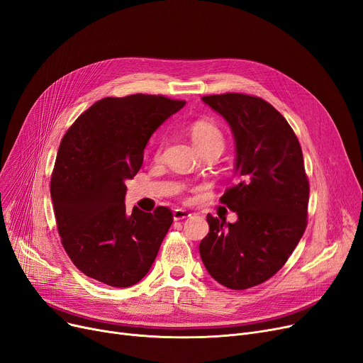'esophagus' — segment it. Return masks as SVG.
<instances>
[{
	"mask_svg": "<svg viewBox=\"0 0 363 363\" xmlns=\"http://www.w3.org/2000/svg\"><path fill=\"white\" fill-rule=\"evenodd\" d=\"M188 216H191V213L185 211V209H175V211H173V219H175V220H181V219H185Z\"/></svg>",
	"mask_w": 363,
	"mask_h": 363,
	"instance_id": "esophagus-1",
	"label": "esophagus"
}]
</instances>
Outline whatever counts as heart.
Listing matches in <instances>:
<instances>
[{
	"label": "heart",
	"mask_w": 363,
	"mask_h": 363,
	"mask_svg": "<svg viewBox=\"0 0 363 363\" xmlns=\"http://www.w3.org/2000/svg\"><path fill=\"white\" fill-rule=\"evenodd\" d=\"M191 140L199 150L204 147H224V133L218 125L209 120H197L190 128Z\"/></svg>",
	"instance_id": "heart-1"
}]
</instances>
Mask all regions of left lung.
<instances>
[{"label": "left lung", "mask_w": 363, "mask_h": 363, "mask_svg": "<svg viewBox=\"0 0 363 363\" xmlns=\"http://www.w3.org/2000/svg\"><path fill=\"white\" fill-rule=\"evenodd\" d=\"M230 124L238 182L220 197L238 220L208 215L199 250L208 273L230 289H247L274 276L307 227L308 179L301 145L277 109L242 93L203 96Z\"/></svg>", "instance_id": "8db88e82"}]
</instances>
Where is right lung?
I'll use <instances>...</instances> for the list:
<instances>
[{
    "instance_id": "obj_1",
    "label": "right lung",
    "mask_w": 363,
    "mask_h": 363,
    "mask_svg": "<svg viewBox=\"0 0 363 363\" xmlns=\"http://www.w3.org/2000/svg\"><path fill=\"white\" fill-rule=\"evenodd\" d=\"M185 101L130 94L94 102L59 145L50 182L57 231L78 270L108 286L143 279L173 223L172 211L125 212V181L144 162L151 135Z\"/></svg>"
}]
</instances>
